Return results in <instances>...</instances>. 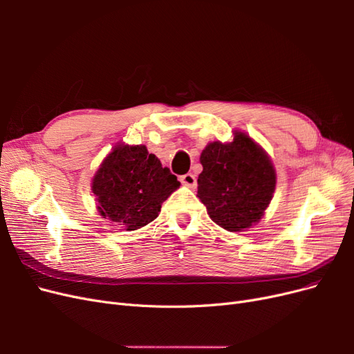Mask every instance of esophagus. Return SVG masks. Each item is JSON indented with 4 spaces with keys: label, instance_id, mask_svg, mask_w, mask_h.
I'll use <instances>...</instances> for the list:
<instances>
[{
    "label": "esophagus",
    "instance_id": "1",
    "mask_svg": "<svg viewBox=\"0 0 354 354\" xmlns=\"http://www.w3.org/2000/svg\"><path fill=\"white\" fill-rule=\"evenodd\" d=\"M180 181H181V183H183L185 186H187V187H195V186H196V177H195L194 174H190V173H187V174H185V176H181V177H180Z\"/></svg>",
    "mask_w": 354,
    "mask_h": 354
}]
</instances>
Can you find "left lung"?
<instances>
[{"mask_svg": "<svg viewBox=\"0 0 354 354\" xmlns=\"http://www.w3.org/2000/svg\"><path fill=\"white\" fill-rule=\"evenodd\" d=\"M198 196L220 227L241 232L260 221L272 201L276 174L269 156L243 134L209 143L201 153Z\"/></svg>", "mask_w": 354, "mask_h": 354, "instance_id": "1", "label": "left lung"}]
</instances>
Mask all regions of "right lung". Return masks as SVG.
I'll return each mask as SVG.
<instances>
[{"label": "right lung", "instance_id": "obj_1", "mask_svg": "<svg viewBox=\"0 0 354 354\" xmlns=\"http://www.w3.org/2000/svg\"><path fill=\"white\" fill-rule=\"evenodd\" d=\"M180 186L177 177L146 146L120 145L106 156L93 178L103 218L127 230L140 229L158 217L162 202Z\"/></svg>", "mask_w": 354, "mask_h": 354}]
</instances>
